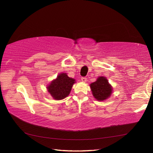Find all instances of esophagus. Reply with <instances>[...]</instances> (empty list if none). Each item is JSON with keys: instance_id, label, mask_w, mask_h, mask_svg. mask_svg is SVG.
Masks as SVG:
<instances>
[{"instance_id": "esophagus-1", "label": "esophagus", "mask_w": 153, "mask_h": 153, "mask_svg": "<svg viewBox=\"0 0 153 153\" xmlns=\"http://www.w3.org/2000/svg\"><path fill=\"white\" fill-rule=\"evenodd\" d=\"M81 80L83 82H85L87 81V78H85V77H82L81 78Z\"/></svg>"}]
</instances>
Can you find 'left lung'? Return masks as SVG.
I'll use <instances>...</instances> for the list:
<instances>
[{
	"mask_svg": "<svg viewBox=\"0 0 153 153\" xmlns=\"http://www.w3.org/2000/svg\"><path fill=\"white\" fill-rule=\"evenodd\" d=\"M92 93L98 101H104L108 98L112 92V87L105 76H100L97 80L90 85Z\"/></svg>",
	"mask_w": 153,
	"mask_h": 153,
	"instance_id": "obj_1",
	"label": "left lung"
}]
</instances>
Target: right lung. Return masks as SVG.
I'll return each mask as SVG.
<instances>
[{
  "mask_svg": "<svg viewBox=\"0 0 153 153\" xmlns=\"http://www.w3.org/2000/svg\"><path fill=\"white\" fill-rule=\"evenodd\" d=\"M75 80L69 78L66 73H61L47 87L49 93L56 100L65 98L70 93Z\"/></svg>",
  "mask_w": 153,
  "mask_h": 153,
  "instance_id": "obj_1",
  "label": "right lung"
}]
</instances>
